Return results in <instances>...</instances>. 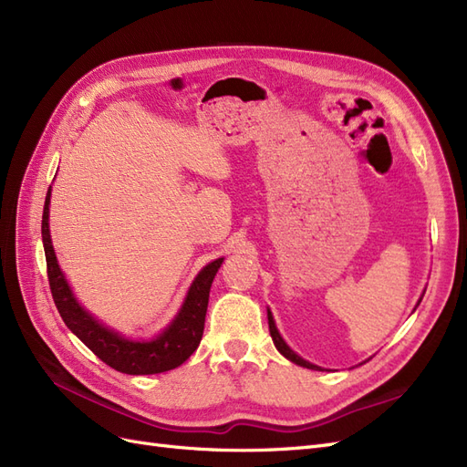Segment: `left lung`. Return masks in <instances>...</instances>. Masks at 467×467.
Instances as JSON below:
<instances>
[{
    "label": "left lung",
    "instance_id": "obj_1",
    "mask_svg": "<svg viewBox=\"0 0 467 467\" xmlns=\"http://www.w3.org/2000/svg\"><path fill=\"white\" fill-rule=\"evenodd\" d=\"M420 300H422V296H420ZM420 300L417 302V306L420 304ZM266 316H268V331H271V337H273V343H275V347L278 348V352L285 358H288L290 362H294V364H298V366H304V368H309V370H323L321 366H316V364H312V362H307V360H304L302 357H298L296 355V352L286 345V341L285 338L280 337V333H278V329H276V325H275V319H273V314H271V309H266Z\"/></svg>",
    "mask_w": 467,
    "mask_h": 467
}]
</instances>
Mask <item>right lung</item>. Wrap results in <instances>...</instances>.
Returning a JSON list of instances; mask_svg holds the SVG:
<instances>
[{"mask_svg": "<svg viewBox=\"0 0 467 467\" xmlns=\"http://www.w3.org/2000/svg\"><path fill=\"white\" fill-rule=\"evenodd\" d=\"M50 191L52 189H48L47 192L45 212H42V244H45L52 298L64 323L67 325V329L72 331L89 350H93L105 364H109L110 368H115L122 374L144 376L161 374L177 368V366L185 362L201 345L210 286L218 273V268L223 263V257L208 263L202 271L196 275L177 316L160 335L148 338V341L146 338L144 341L142 338H140V341L129 338L120 335L119 331L107 327V325L99 321L97 317H93L88 309L78 302L72 288H69L58 265V259H56L50 239Z\"/></svg>", "mask_w": 467, "mask_h": 467, "instance_id": "obj_1", "label": "right lung"}]
</instances>
